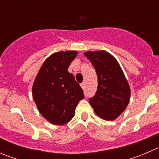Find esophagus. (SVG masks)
Returning a JSON list of instances; mask_svg holds the SVG:
<instances>
[{
    "instance_id": "esophagus-1",
    "label": "esophagus",
    "mask_w": 159,
    "mask_h": 159,
    "mask_svg": "<svg viewBox=\"0 0 159 159\" xmlns=\"http://www.w3.org/2000/svg\"><path fill=\"white\" fill-rule=\"evenodd\" d=\"M81 87L83 89H85V83H84V82H82V83H81Z\"/></svg>"
}]
</instances>
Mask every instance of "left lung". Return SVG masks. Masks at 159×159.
Listing matches in <instances>:
<instances>
[{
    "instance_id": "1",
    "label": "left lung",
    "mask_w": 159,
    "mask_h": 159,
    "mask_svg": "<svg viewBox=\"0 0 159 159\" xmlns=\"http://www.w3.org/2000/svg\"><path fill=\"white\" fill-rule=\"evenodd\" d=\"M84 55L91 61L98 76V89L89 103L100 118L112 121L127 107L131 91L116 59L105 51H89Z\"/></svg>"
}]
</instances>
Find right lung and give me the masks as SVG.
Returning a JSON list of instances; mask_svg holds the SVG:
<instances>
[{"label":"right lung","mask_w":159,"mask_h":159,"mask_svg":"<svg viewBox=\"0 0 159 159\" xmlns=\"http://www.w3.org/2000/svg\"><path fill=\"white\" fill-rule=\"evenodd\" d=\"M76 51L54 53L43 63L32 88L33 98L42 116L53 125L66 124L75 114L83 90L68 72Z\"/></svg>","instance_id":"right-lung-1"}]
</instances>
